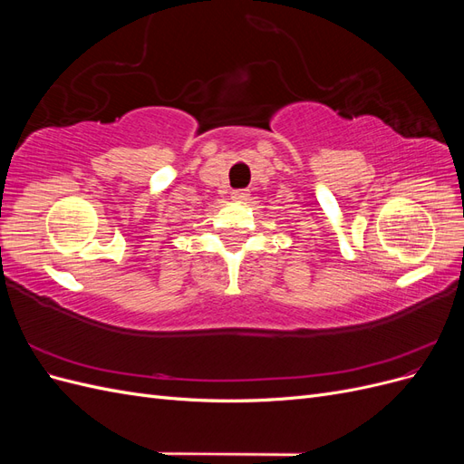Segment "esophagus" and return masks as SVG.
Returning a JSON list of instances; mask_svg holds the SVG:
<instances>
[{"label":"esophagus","mask_w":464,"mask_h":464,"mask_svg":"<svg viewBox=\"0 0 464 464\" xmlns=\"http://www.w3.org/2000/svg\"><path fill=\"white\" fill-rule=\"evenodd\" d=\"M230 198H232V201H244L249 198V193L246 189H236V191H232Z\"/></svg>","instance_id":"1"}]
</instances>
